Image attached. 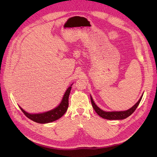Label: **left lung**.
Listing matches in <instances>:
<instances>
[{
	"label": "left lung",
	"mask_w": 157,
	"mask_h": 157,
	"mask_svg": "<svg viewBox=\"0 0 157 157\" xmlns=\"http://www.w3.org/2000/svg\"><path fill=\"white\" fill-rule=\"evenodd\" d=\"M142 96H143V95H142L141 97L139 99V101L130 109H128V110L125 111H118H118H114V112L104 111L101 110V109H99L96 104H95L92 96H90V99H91L92 105L94 109L95 110V111L97 113V114L99 116H100L101 117L108 120H122V119H124V118L130 116L135 111L136 108L139 105V104L141 100Z\"/></svg>",
	"instance_id": "obj_1"
}]
</instances>
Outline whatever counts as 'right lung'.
<instances>
[{
	"label": "right lung",
	"instance_id": "right-lung-1",
	"mask_svg": "<svg viewBox=\"0 0 157 157\" xmlns=\"http://www.w3.org/2000/svg\"><path fill=\"white\" fill-rule=\"evenodd\" d=\"M71 90V86H69L67 90H66L59 105L56 108L52 109V110L50 111L39 114H30L25 112L21 107H20V108L27 118H29V119L34 122L44 124V123H48L55 121L62 117L65 113L66 111L67 110L69 106V96Z\"/></svg>",
	"mask_w": 157,
	"mask_h": 157
}]
</instances>
